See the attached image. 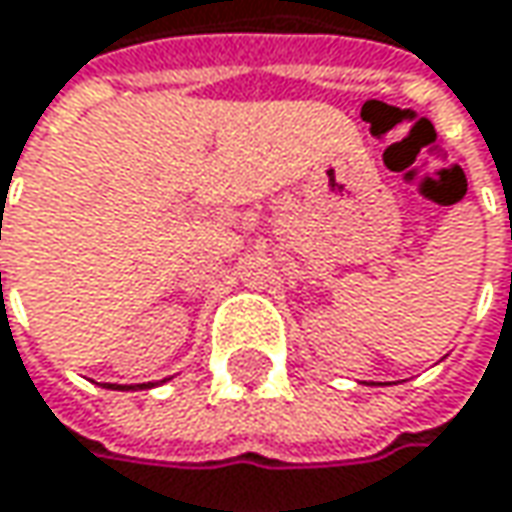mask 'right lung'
I'll use <instances>...</instances> for the list:
<instances>
[{
    "mask_svg": "<svg viewBox=\"0 0 512 512\" xmlns=\"http://www.w3.org/2000/svg\"><path fill=\"white\" fill-rule=\"evenodd\" d=\"M140 390H146V387H152V384H137ZM114 390H125V387H114ZM128 390H134V387H128Z\"/></svg>",
    "mask_w": 512,
    "mask_h": 512,
    "instance_id": "obj_1",
    "label": "right lung"
}]
</instances>
